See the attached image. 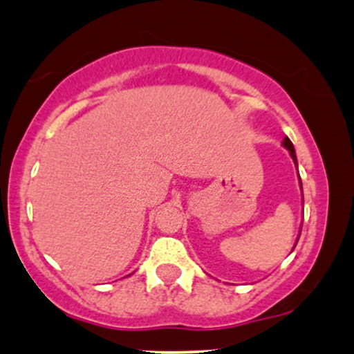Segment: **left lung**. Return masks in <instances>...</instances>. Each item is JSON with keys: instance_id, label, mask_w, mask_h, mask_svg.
Instances as JSON below:
<instances>
[{"instance_id": "left-lung-1", "label": "left lung", "mask_w": 354, "mask_h": 354, "mask_svg": "<svg viewBox=\"0 0 354 354\" xmlns=\"http://www.w3.org/2000/svg\"><path fill=\"white\" fill-rule=\"evenodd\" d=\"M283 145L286 147V149L289 150V153H290V156H292V160H294V163H296V167H297V158H296V150H294V145H292V142L289 140L288 137H284V140H283ZM301 187H302V183H301Z\"/></svg>"}]
</instances>
